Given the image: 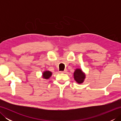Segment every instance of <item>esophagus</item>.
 Instances as JSON below:
<instances>
[{
    "label": "esophagus",
    "mask_w": 121,
    "mask_h": 121,
    "mask_svg": "<svg viewBox=\"0 0 121 121\" xmlns=\"http://www.w3.org/2000/svg\"><path fill=\"white\" fill-rule=\"evenodd\" d=\"M66 72H67V70H65V71H60V72L61 73H65Z\"/></svg>",
    "instance_id": "obj_1"
}]
</instances>
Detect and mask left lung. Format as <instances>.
I'll return each mask as SVG.
<instances>
[{
  "label": "left lung",
  "mask_w": 121,
  "mask_h": 121,
  "mask_svg": "<svg viewBox=\"0 0 121 121\" xmlns=\"http://www.w3.org/2000/svg\"><path fill=\"white\" fill-rule=\"evenodd\" d=\"M86 78L85 74L80 69H76L74 73V78L78 84L83 83Z\"/></svg>",
  "instance_id": "obj_1"
}]
</instances>
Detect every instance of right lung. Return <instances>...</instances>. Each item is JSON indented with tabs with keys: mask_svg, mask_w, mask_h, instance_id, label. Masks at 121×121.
Masks as SVG:
<instances>
[{
	"mask_svg": "<svg viewBox=\"0 0 121 121\" xmlns=\"http://www.w3.org/2000/svg\"><path fill=\"white\" fill-rule=\"evenodd\" d=\"M52 75V72L49 71H44L43 73V78L44 79H49Z\"/></svg>",
	"mask_w": 121,
	"mask_h": 121,
	"instance_id": "right-lung-1",
	"label": "right lung"
}]
</instances>
